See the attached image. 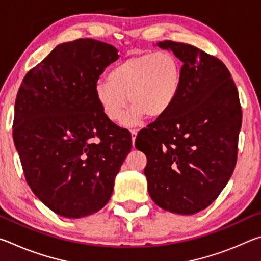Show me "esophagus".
<instances>
[{
  "instance_id": "34e87169",
  "label": "esophagus",
  "mask_w": 261,
  "mask_h": 261,
  "mask_svg": "<svg viewBox=\"0 0 261 261\" xmlns=\"http://www.w3.org/2000/svg\"><path fill=\"white\" fill-rule=\"evenodd\" d=\"M137 135H138V131L137 130H131V139H132V145L135 144V140L137 138Z\"/></svg>"
}]
</instances>
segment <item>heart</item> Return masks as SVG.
I'll return each mask as SVG.
<instances>
[{"label":"heart","mask_w":261,"mask_h":261,"mask_svg":"<svg viewBox=\"0 0 261 261\" xmlns=\"http://www.w3.org/2000/svg\"><path fill=\"white\" fill-rule=\"evenodd\" d=\"M108 81L95 83L94 94L106 117L126 127L140 124L145 116L160 118L169 112L177 100L183 81V69L173 53L162 50L144 53L110 69Z\"/></svg>","instance_id":"b5f03b06"}]
</instances>
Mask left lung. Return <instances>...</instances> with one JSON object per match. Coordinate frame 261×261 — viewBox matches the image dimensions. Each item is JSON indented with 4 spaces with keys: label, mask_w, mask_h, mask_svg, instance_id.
<instances>
[{
    "label": "left lung",
    "mask_w": 261,
    "mask_h": 261,
    "mask_svg": "<svg viewBox=\"0 0 261 261\" xmlns=\"http://www.w3.org/2000/svg\"><path fill=\"white\" fill-rule=\"evenodd\" d=\"M183 62V81L169 112L141 130L136 147L147 158L144 174L152 200L165 211L191 215L208 207L231 177L242 109L226 65L199 48L156 43Z\"/></svg>",
    "instance_id": "left-lung-1"
}]
</instances>
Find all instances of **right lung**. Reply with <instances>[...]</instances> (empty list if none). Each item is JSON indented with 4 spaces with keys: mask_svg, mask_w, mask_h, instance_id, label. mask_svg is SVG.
<instances>
[{
    "mask_svg": "<svg viewBox=\"0 0 261 261\" xmlns=\"http://www.w3.org/2000/svg\"><path fill=\"white\" fill-rule=\"evenodd\" d=\"M117 49L94 39L56 46L26 73L17 93L14 141L26 182L48 208L69 219L100 211L131 151L129 132L95 99Z\"/></svg>",
    "mask_w": 261,
    "mask_h": 261,
    "instance_id": "obj_1",
    "label": "right lung"
}]
</instances>
